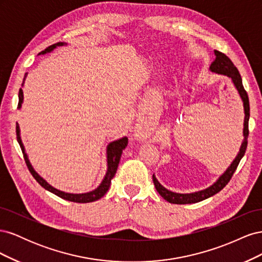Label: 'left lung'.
I'll use <instances>...</instances> for the list:
<instances>
[{
	"mask_svg": "<svg viewBox=\"0 0 262 262\" xmlns=\"http://www.w3.org/2000/svg\"><path fill=\"white\" fill-rule=\"evenodd\" d=\"M216 58L212 62V64L210 67L212 72H215L219 74H224L227 75L228 77L232 78V81L234 85L236 86L237 91H238L241 97L244 101V110H245V121H244V141L243 144L241 146L239 153L236 156L234 162L231 164V166L227 168V170L222 175L219 180L215 182V184L209 187L208 189L202 190V191L199 192H194V193H176L169 191L166 188H164L160 182L157 181L155 176L153 175V182L154 186L157 190V192L160 193L166 201H168L169 203L173 204H188V203H196L200 202L204 199H208V198L220 192L222 189H223L229 180L232 179L235 170L237 169V166H238L243 156L246 153V148H247L248 144V136H249V129H248V121H249V116H250V108H249V98H248V94L245 91L243 81H242V76L238 72V70L234 66V63L231 61L226 54L222 53L221 51L215 50Z\"/></svg>",
	"mask_w": 262,
	"mask_h": 262,
	"instance_id": "left-lung-1",
	"label": "left lung"
}]
</instances>
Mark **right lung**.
<instances>
[{
    "mask_svg": "<svg viewBox=\"0 0 262 262\" xmlns=\"http://www.w3.org/2000/svg\"><path fill=\"white\" fill-rule=\"evenodd\" d=\"M59 46H63V42H58V43H54L48 48H46L43 51H41V54H45L47 52H50L51 50H53L55 47H59ZM26 75L24 76V81H25ZM21 102H23V91L21 89H19L18 92V105L17 108H20L21 106ZM16 137H17V142L19 143V146L21 148V152L24 154V160H25V163L27 165V167L30 171L31 175L33 177L37 180V182L41 187H43L46 190H48V191L54 193L55 195H58L62 199L68 200V201H72V202H77V203H87V202H93V201H96L98 199H100L101 196H104L105 193L108 191V189L110 187V184H112V179L114 178L115 173L117 171L118 168V165L119 162H120V158H121V154H122V150L125 148V146L128 145V138H122L120 140H117L114 141L107 146V163H108V169L106 172V176L102 180L101 184L98 186L97 189H95L94 191L91 192H87V193H82V194H74V193H66L63 191H60V190H57L55 188L51 187L49 184H47V181L43 180L40 176L38 175V173L34 170V168L31 167V165L28 161L27 155L25 154V149H24L23 143H21V140L19 137V126L16 123Z\"/></svg>",
    "mask_w": 262,
    "mask_h": 262,
    "instance_id": "1",
    "label": "right lung"
}]
</instances>
